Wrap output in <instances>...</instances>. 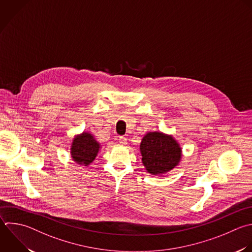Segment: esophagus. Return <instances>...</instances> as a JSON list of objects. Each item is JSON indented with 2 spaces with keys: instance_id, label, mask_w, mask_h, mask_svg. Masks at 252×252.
Masks as SVG:
<instances>
[{
  "instance_id": "obj_1",
  "label": "esophagus",
  "mask_w": 252,
  "mask_h": 252,
  "mask_svg": "<svg viewBox=\"0 0 252 252\" xmlns=\"http://www.w3.org/2000/svg\"><path fill=\"white\" fill-rule=\"evenodd\" d=\"M127 138L126 137H123V136H120L119 137V143L121 144V145H126L127 144Z\"/></svg>"
}]
</instances>
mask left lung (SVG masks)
Segmentation results:
<instances>
[{
  "mask_svg": "<svg viewBox=\"0 0 252 252\" xmlns=\"http://www.w3.org/2000/svg\"><path fill=\"white\" fill-rule=\"evenodd\" d=\"M142 161L152 174L171 170L180 160L181 149L172 137L161 133H149L141 143Z\"/></svg>",
  "mask_w": 252,
  "mask_h": 252,
  "instance_id": "1",
  "label": "left lung"
}]
</instances>
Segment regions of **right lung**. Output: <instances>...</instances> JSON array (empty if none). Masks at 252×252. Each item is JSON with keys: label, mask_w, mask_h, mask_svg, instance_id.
<instances>
[{"label": "right lung", "mask_w": 252, "mask_h": 252, "mask_svg": "<svg viewBox=\"0 0 252 252\" xmlns=\"http://www.w3.org/2000/svg\"><path fill=\"white\" fill-rule=\"evenodd\" d=\"M99 144L89 133H83L77 136L72 144V158L78 163L85 165L90 164L96 157Z\"/></svg>", "instance_id": "add662e5"}]
</instances>
